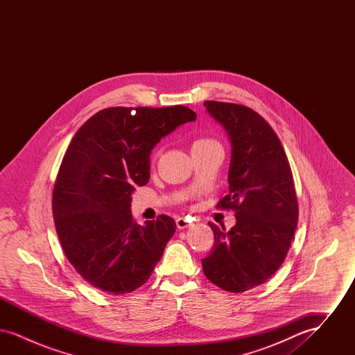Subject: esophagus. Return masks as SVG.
<instances>
[{
    "mask_svg": "<svg viewBox=\"0 0 355 355\" xmlns=\"http://www.w3.org/2000/svg\"><path fill=\"white\" fill-rule=\"evenodd\" d=\"M175 223H177V227L178 229H186V227H189L191 223H190V220H186L184 217H180V218H177L175 220Z\"/></svg>",
    "mask_w": 355,
    "mask_h": 355,
    "instance_id": "obj_1",
    "label": "esophagus"
}]
</instances>
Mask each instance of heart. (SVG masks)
<instances>
[{
    "mask_svg": "<svg viewBox=\"0 0 355 355\" xmlns=\"http://www.w3.org/2000/svg\"><path fill=\"white\" fill-rule=\"evenodd\" d=\"M210 145H220V144H218L216 139L209 138V137H201V138H197V139H194V141H193V144H191V152H194V150H200V149H203V148L210 146Z\"/></svg>",
    "mask_w": 355,
    "mask_h": 355,
    "instance_id": "obj_1",
    "label": "heart"
}]
</instances>
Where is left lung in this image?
Wrapping results in <instances>:
<instances>
[{
  "mask_svg": "<svg viewBox=\"0 0 355 355\" xmlns=\"http://www.w3.org/2000/svg\"><path fill=\"white\" fill-rule=\"evenodd\" d=\"M232 142L229 193L217 209L233 210L229 232L209 222L214 233L203 272L216 286L243 293L266 282L284 263L298 222V200L284 146L270 125L253 109L205 101Z\"/></svg>",
  "mask_w": 355,
  "mask_h": 355,
  "instance_id": "1",
  "label": "left lung"
}]
</instances>
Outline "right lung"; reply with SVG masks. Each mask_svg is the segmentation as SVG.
I'll return each instance as SVG.
<instances>
[{"mask_svg":"<svg viewBox=\"0 0 355 355\" xmlns=\"http://www.w3.org/2000/svg\"><path fill=\"white\" fill-rule=\"evenodd\" d=\"M196 119L182 105L106 107L70 141L53 189V218L69 262L92 286L126 294L152 275L175 222L161 214L138 225L132 193L149 182L161 138Z\"/></svg>","mask_w":355,"mask_h":355,"instance_id":"add662e5","label":"right lung"}]
</instances>
